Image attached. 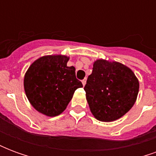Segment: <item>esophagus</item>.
Masks as SVG:
<instances>
[{
	"label": "esophagus",
	"mask_w": 156,
	"mask_h": 156,
	"mask_svg": "<svg viewBox=\"0 0 156 156\" xmlns=\"http://www.w3.org/2000/svg\"><path fill=\"white\" fill-rule=\"evenodd\" d=\"M86 81H87V79H86V78H84V79H83V80H82V83H83V86H85V84H86Z\"/></svg>",
	"instance_id": "1"
}]
</instances>
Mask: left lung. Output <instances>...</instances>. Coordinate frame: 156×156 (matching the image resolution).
Here are the masks:
<instances>
[{
  "label": "left lung",
  "mask_w": 156,
  "mask_h": 156,
  "mask_svg": "<svg viewBox=\"0 0 156 156\" xmlns=\"http://www.w3.org/2000/svg\"><path fill=\"white\" fill-rule=\"evenodd\" d=\"M139 88L138 78L127 66L98 59L94 62L84 90L93 115L99 121L111 122L133 107Z\"/></svg>",
  "instance_id": "left-lung-1"
}]
</instances>
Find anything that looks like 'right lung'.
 Returning a JSON list of instances; mask_svg holds the SVG:
<instances>
[{"instance_id": "add662e5", "label": "right lung", "mask_w": 156, "mask_h": 156, "mask_svg": "<svg viewBox=\"0 0 156 156\" xmlns=\"http://www.w3.org/2000/svg\"><path fill=\"white\" fill-rule=\"evenodd\" d=\"M64 55L43 56L33 62L24 77V89L36 110L49 117L59 115L83 84L76 78L75 68L68 67Z\"/></svg>"}]
</instances>
